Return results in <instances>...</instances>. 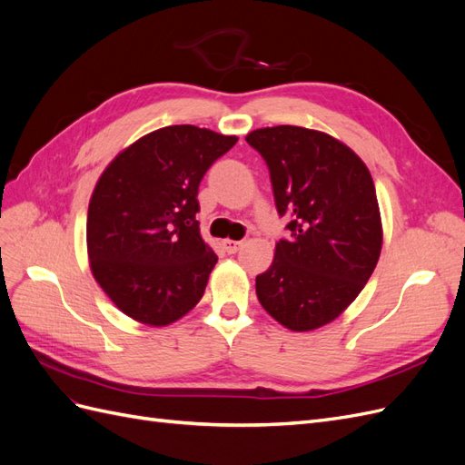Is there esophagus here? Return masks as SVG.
Masks as SVG:
<instances>
[{
	"instance_id": "34e87169",
	"label": "esophagus",
	"mask_w": 465,
	"mask_h": 465,
	"mask_svg": "<svg viewBox=\"0 0 465 465\" xmlns=\"http://www.w3.org/2000/svg\"><path fill=\"white\" fill-rule=\"evenodd\" d=\"M223 250L227 252V254H236L238 250H241L242 246V241H231V238H227V241H223Z\"/></svg>"
}]
</instances>
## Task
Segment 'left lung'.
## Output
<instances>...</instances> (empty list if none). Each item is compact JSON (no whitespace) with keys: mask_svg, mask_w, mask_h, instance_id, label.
Returning <instances> with one entry per match:
<instances>
[{"mask_svg":"<svg viewBox=\"0 0 465 465\" xmlns=\"http://www.w3.org/2000/svg\"><path fill=\"white\" fill-rule=\"evenodd\" d=\"M270 168L289 238L256 277L265 312L292 331L326 326L367 285L382 250L374 182L355 151L323 132L275 125L246 135Z\"/></svg>","mask_w":465,"mask_h":465,"instance_id":"obj_1","label":"left lung"}]
</instances>
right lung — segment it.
I'll list each match as a JSON object with an SVG mask.
<instances>
[{"instance_id":"1","label":"right lung","mask_w":465,"mask_h":465,"mask_svg":"<svg viewBox=\"0 0 465 465\" xmlns=\"http://www.w3.org/2000/svg\"><path fill=\"white\" fill-rule=\"evenodd\" d=\"M236 142L166 125L124 149L98 178L87 215L91 272L125 316L168 326L203 297L217 256L195 221L198 188Z\"/></svg>"}]
</instances>
